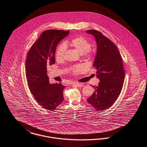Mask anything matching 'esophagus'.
Instances as JSON below:
<instances>
[{"instance_id": "1", "label": "esophagus", "mask_w": 147, "mask_h": 147, "mask_svg": "<svg viewBox=\"0 0 147 147\" xmlns=\"http://www.w3.org/2000/svg\"><path fill=\"white\" fill-rule=\"evenodd\" d=\"M73 84L74 85H75L77 87H82L84 86V84L82 83H73Z\"/></svg>"}]
</instances>
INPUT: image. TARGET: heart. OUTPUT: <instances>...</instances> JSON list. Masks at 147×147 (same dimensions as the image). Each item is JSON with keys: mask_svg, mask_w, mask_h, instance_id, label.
Listing matches in <instances>:
<instances>
[{"mask_svg": "<svg viewBox=\"0 0 147 147\" xmlns=\"http://www.w3.org/2000/svg\"><path fill=\"white\" fill-rule=\"evenodd\" d=\"M66 45H70L74 48L84 57H90L92 56L93 53L90 49V43L87 39L79 36L71 39L70 41H66L61 43L57 47L55 53V59L57 61H61L64 60ZM85 69V67L83 65L78 64L72 66L71 68L70 72L73 75H79L83 73Z\"/></svg>", "mask_w": 147, "mask_h": 147, "instance_id": "obj_1", "label": "heart"}]
</instances>
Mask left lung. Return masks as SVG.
<instances>
[{"instance_id": "left-lung-1", "label": "left lung", "mask_w": 147, "mask_h": 147, "mask_svg": "<svg viewBox=\"0 0 147 147\" xmlns=\"http://www.w3.org/2000/svg\"><path fill=\"white\" fill-rule=\"evenodd\" d=\"M87 33L94 36L97 51L93 64L100 82L93 86L94 92L87 102L96 110L110 108L121 93L125 79L122 60L117 48L102 32L90 30Z\"/></svg>"}]
</instances>
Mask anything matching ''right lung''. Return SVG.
<instances>
[{
	"label": "right lung",
	"instance_id": "obj_1",
	"mask_svg": "<svg viewBox=\"0 0 147 147\" xmlns=\"http://www.w3.org/2000/svg\"><path fill=\"white\" fill-rule=\"evenodd\" d=\"M69 32L57 30L45 31L27 53L26 76L28 87L34 99L48 110H54L63 102L65 86L60 83L50 84L47 67L55 64L57 46Z\"/></svg>",
	"mask_w": 147,
	"mask_h": 147
}]
</instances>
